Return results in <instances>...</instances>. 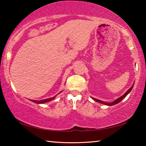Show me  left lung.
Here are the masks:
<instances>
[{"label":"left lung","instance_id":"left-lung-1","mask_svg":"<svg viewBox=\"0 0 146 146\" xmlns=\"http://www.w3.org/2000/svg\"><path fill=\"white\" fill-rule=\"evenodd\" d=\"M134 84H135V82L133 84V85H132L131 87V88L129 89V90H128L126 91V92H125L124 94H123V95L122 96H121L120 97L118 98L117 99L113 101V102H109V103H108V102H104V101H102V100H100L97 99V98H93V97H91V98H92V99H93V100H94L95 101H96V102H98V103L102 104H104V105L110 106H113V105H115V104H117L120 102L121 101H122V100L123 99V98H124L125 97H126V96L128 95V94H129V93L131 92V91L132 90V89H133V86H134Z\"/></svg>","mask_w":146,"mask_h":146}]
</instances>
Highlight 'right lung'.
<instances>
[{
    "label": "right lung",
    "instance_id": "obj_1",
    "mask_svg": "<svg viewBox=\"0 0 146 146\" xmlns=\"http://www.w3.org/2000/svg\"><path fill=\"white\" fill-rule=\"evenodd\" d=\"M62 91H60V93H60ZM59 93H58L57 95H58ZM56 95H55V97H51V98H47V99H44V100H30V101H31V102H34V103H36V104H44V103H46V102H50V101H51V100H53L54 98H55L56 97Z\"/></svg>",
    "mask_w": 146,
    "mask_h": 146
}]
</instances>
